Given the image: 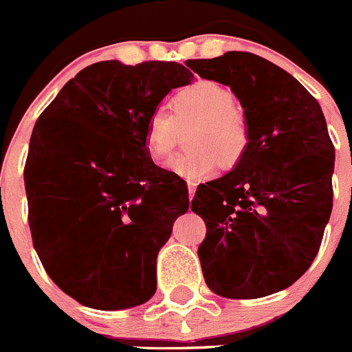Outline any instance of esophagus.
<instances>
[{
    "instance_id": "esophagus-1",
    "label": "esophagus",
    "mask_w": 352,
    "mask_h": 352,
    "mask_svg": "<svg viewBox=\"0 0 352 352\" xmlns=\"http://www.w3.org/2000/svg\"><path fill=\"white\" fill-rule=\"evenodd\" d=\"M194 194H195V183L188 182V197H190V201L192 197H194Z\"/></svg>"
}]
</instances>
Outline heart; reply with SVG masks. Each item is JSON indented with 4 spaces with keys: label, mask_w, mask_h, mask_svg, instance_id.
<instances>
[{
    "label": "heart",
    "mask_w": 352,
    "mask_h": 352,
    "mask_svg": "<svg viewBox=\"0 0 352 352\" xmlns=\"http://www.w3.org/2000/svg\"><path fill=\"white\" fill-rule=\"evenodd\" d=\"M170 111L153 109L146 118L144 146L153 160H166L186 132L183 153L167 169L186 179H203L219 166L232 169L250 146V120L236 104L232 89L214 80H195L170 98Z\"/></svg>",
    "instance_id": "obj_1"
}]
</instances>
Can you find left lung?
Listing matches in <instances>:
<instances>
[{
    "label": "left lung",
    "instance_id": "obj_1",
    "mask_svg": "<svg viewBox=\"0 0 352 352\" xmlns=\"http://www.w3.org/2000/svg\"><path fill=\"white\" fill-rule=\"evenodd\" d=\"M188 67L231 86L252 132L243 160L192 199L206 223L197 250L204 280L223 298L268 296L310 268L331 214L335 148L324 114L291 74L252 52Z\"/></svg>",
    "mask_w": 352,
    "mask_h": 352
}]
</instances>
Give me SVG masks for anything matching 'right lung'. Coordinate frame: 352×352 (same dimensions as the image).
Segmentation results:
<instances>
[{
  "mask_svg": "<svg viewBox=\"0 0 352 352\" xmlns=\"http://www.w3.org/2000/svg\"><path fill=\"white\" fill-rule=\"evenodd\" d=\"M192 79L174 61H98L36 120L24 166L31 239L51 280L80 305L120 310L155 294L157 254L188 210V188L155 166L144 125Z\"/></svg>",
  "mask_w": 352,
  "mask_h": 352,
  "instance_id": "add662e5",
  "label": "right lung"
}]
</instances>
